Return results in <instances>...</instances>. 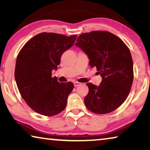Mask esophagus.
<instances>
[{"instance_id":"34e87169","label":"esophagus","mask_w":150,"mask_h":150,"mask_svg":"<svg viewBox=\"0 0 150 150\" xmlns=\"http://www.w3.org/2000/svg\"><path fill=\"white\" fill-rule=\"evenodd\" d=\"M81 85V83L79 82H77V81H76V82H74V86L75 87H78V86H79Z\"/></svg>"}]
</instances>
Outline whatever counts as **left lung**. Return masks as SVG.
<instances>
[{"mask_svg":"<svg viewBox=\"0 0 150 150\" xmlns=\"http://www.w3.org/2000/svg\"><path fill=\"white\" fill-rule=\"evenodd\" d=\"M75 45L87 55L91 67H96L102 77L99 86L87 83L85 106L100 115L115 110L128 97L134 79L133 61L128 47L120 38L106 31L81 34Z\"/></svg>","mask_w":150,"mask_h":150,"instance_id":"left-lung-1","label":"left lung"}]
</instances>
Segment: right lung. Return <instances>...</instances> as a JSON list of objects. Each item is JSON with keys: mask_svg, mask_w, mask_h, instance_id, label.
I'll return each mask as SVG.
<instances>
[{"mask_svg": "<svg viewBox=\"0 0 150 150\" xmlns=\"http://www.w3.org/2000/svg\"><path fill=\"white\" fill-rule=\"evenodd\" d=\"M76 38L40 33L26 42L18 55L14 71L18 88L27 105L40 115L52 116L66 107L74 85L59 83L52 77V71L57 70L63 52L73 46Z\"/></svg>", "mask_w": 150, "mask_h": 150, "instance_id": "1", "label": "right lung"}]
</instances>
